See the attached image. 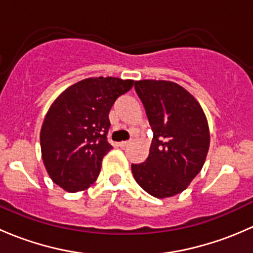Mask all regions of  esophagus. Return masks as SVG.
<instances>
[{"mask_svg": "<svg viewBox=\"0 0 253 253\" xmlns=\"http://www.w3.org/2000/svg\"><path fill=\"white\" fill-rule=\"evenodd\" d=\"M119 145H120V147H121V148H126V147H128V145H129V142L122 141V142L119 143Z\"/></svg>", "mask_w": 253, "mask_h": 253, "instance_id": "obj_1", "label": "esophagus"}]
</instances>
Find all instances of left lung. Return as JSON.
Wrapping results in <instances>:
<instances>
[{
    "label": "left lung",
    "mask_w": 253,
    "mask_h": 253,
    "mask_svg": "<svg viewBox=\"0 0 253 253\" xmlns=\"http://www.w3.org/2000/svg\"><path fill=\"white\" fill-rule=\"evenodd\" d=\"M153 131L149 155L132 164L139 186L157 198L181 193L202 170L209 149L208 121L192 94L170 81L134 82Z\"/></svg>",
    "instance_id": "left-lung-1"
}]
</instances>
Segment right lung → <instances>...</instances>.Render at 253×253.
<instances>
[{
	"mask_svg": "<svg viewBox=\"0 0 253 253\" xmlns=\"http://www.w3.org/2000/svg\"><path fill=\"white\" fill-rule=\"evenodd\" d=\"M132 79L86 78L68 86L51 104L40 131L42 158L51 180L67 192L95 182L101 160L112 145L106 134L115 100Z\"/></svg>",
	"mask_w": 253,
	"mask_h": 253,
	"instance_id": "1",
	"label": "right lung"
}]
</instances>
